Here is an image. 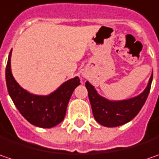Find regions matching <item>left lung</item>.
Instances as JSON below:
<instances>
[{
    "label": "left lung",
    "mask_w": 159,
    "mask_h": 159,
    "mask_svg": "<svg viewBox=\"0 0 159 159\" xmlns=\"http://www.w3.org/2000/svg\"><path fill=\"white\" fill-rule=\"evenodd\" d=\"M153 73L148 80L147 87L142 93L127 100H111L101 96L95 87L86 81L85 87L95 120L103 126L116 127L123 125L134 118L148 98Z\"/></svg>",
    "instance_id": "obj_1"
}]
</instances>
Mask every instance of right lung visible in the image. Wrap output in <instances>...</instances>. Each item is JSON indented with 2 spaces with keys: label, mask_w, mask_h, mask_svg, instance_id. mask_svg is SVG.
<instances>
[{
  "label": "right lung",
  "mask_w": 159,
  "mask_h": 159,
  "mask_svg": "<svg viewBox=\"0 0 159 159\" xmlns=\"http://www.w3.org/2000/svg\"><path fill=\"white\" fill-rule=\"evenodd\" d=\"M11 52L6 66V84L15 106L30 124L41 128H52L61 123L74 90L80 84L78 76L67 80L48 95L29 93L20 86L11 72Z\"/></svg>",
  "instance_id": "obj_1"
}]
</instances>
